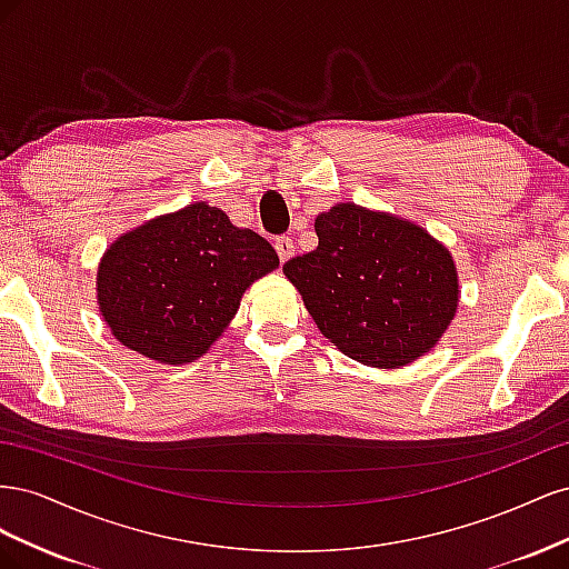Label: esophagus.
<instances>
[{
	"instance_id": "esophagus-1",
	"label": "esophagus",
	"mask_w": 569,
	"mask_h": 569,
	"mask_svg": "<svg viewBox=\"0 0 569 569\" xmlns=\"http://www.w3.org/2000/svg\"><path fill=\"white\" fill-rule=\"evenodd\" d=\"M274 251H278L280 261H282V263H287L289 258L295 256V242H291L289 237H280V239H274Z\"/></svg>"
}]
</instances>
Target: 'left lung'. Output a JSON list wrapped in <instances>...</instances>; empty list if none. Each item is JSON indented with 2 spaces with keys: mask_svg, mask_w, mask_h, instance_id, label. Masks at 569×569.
<instances>
[{
  "mask_svg": "<svg viewBox=\"0 0 569 569\" xmlns=\"http://www.w3.org/2000/svg\"><path fill=\"white\" fill-rule=\"evenodd\" d=\"M316 234L318 247L282 270L343 356L393 370L437 347L460 299L453 256L439 239L351 201L320 213Z\"/></svg>",
  "mask_w": 569,
  "mask_h": 569,
  "instance_id": "obj_1",
  "label": "left lung"
}]
</instances>
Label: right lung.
I'll return each instance as SVG.
<instances>
[{"instance_id":"add662e5","label":"right lung","mask_w":569,"mask_h":569,"mask_svg":"<svg viewBox=\"0 0 569 569\" xmlns=\"http://www.w3.org/2000/svg\"><path fill=\"white\" fill-rule=\"evenodd\" d=\"M280 266L261 234L206 201L120 234L97 268L99 313L153 363H194L228 330L244 291Z\"/></svg>"}]
</instances>
